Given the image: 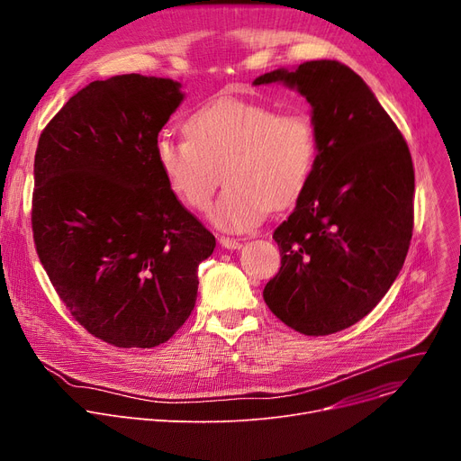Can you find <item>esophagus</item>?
<instances>
[{
    "mask_svg": "<svg viewBox=\"0 0 461 461\" xmlns=\"http://www.w3.org/2000/svg\"><path fill=\"white\" fill-rule=\"evenodd\" d=\"M218 240H221V245L228 250H237V249L243 247V243H240V240H237V239H233V237H224L222 235Z\"/></svg>",
    "mask_w": 461,
    "mask_h": 461,
    "instance_id": "obj_1",
    "label": "esophagus"
}]
</instances>
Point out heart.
I'll return each instance as SVG.
<instances>
[{
  "label": "heart",
  "mask_w": 461,
  "mask_h": 461,
  "mask_svg": "<svg viewBox=\"0 0 461 461\" xmlns=\"http://www.w3.org/2000/svg\"><path fill=\"white\" fill-rule=\"evenodd\" d=\"M155 158L176 196L194 211H207L224 172L226 188L212 209L224 230L256 226L269 209L295 203L318 158V132L301 113L243 99H216L194 112L186 134L162 131Z\"/></svg>",
  "instance_id": "obj_1"
}]
</instances>
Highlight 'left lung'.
Returning <instances> with one entry per match:
<instances>
[{
  "label": "left lung",
  "instance_id": "obj_1",
  "mask_svg": "<svg viewBox=\"0 0 461 461\" xmlns=\"http://www.w3.org/2000/svg\"><path fill=\"white\" fill-rule=\"evenodd\" d=\"M271 82L306 96L318 158L295 211L273 233L282 265L263 299L287 327L325 336L368 316L396 280L413 235V160L349 67L306 61L254 80Z\"/></svg>",
  "mask_w": 461,
  "mask_h": 461
}]
</instances>
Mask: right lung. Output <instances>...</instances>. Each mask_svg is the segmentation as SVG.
<instances>
[{"label":"right lung","instance_id":"1","mask_svg":"<svg viewBox=\"0 0 461 461\" xmlns=\"http://www.w3.org/2000/svg\"><path fill=\"white\" fill-rule=\"evenodd\" d=\"M181 84L141 75L72 95L39 138L33 240L63 304L115 348L167 342L196 304L214 235L167 186L155 138Z\"/></svg>","mask_w":461,"mask_h":461}]
</instances>
